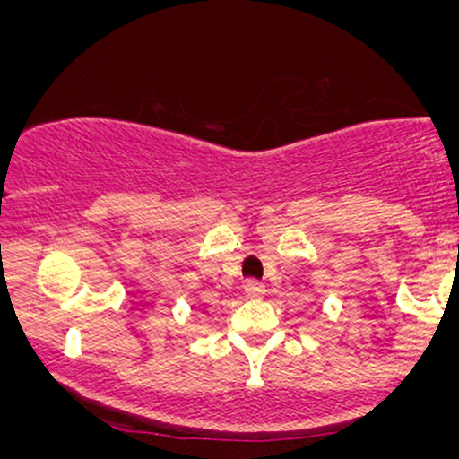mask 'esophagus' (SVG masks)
<instances>
[{"instance_id":"1","label":"esophagus","mask_w":459,"mask_h":459,"mask_svg":"<svg viewBox=\"0 0 459 459\" xmlns=\"http://www.w3.org/2000/svg\"><path fill=\"white\" fill-rule=\"evenodd\" d=\"M244 289H246V296H247V298H255V299H259V298L265 296V284H263V282H256V281H247Z\"/></svg>"}]
</instances>
